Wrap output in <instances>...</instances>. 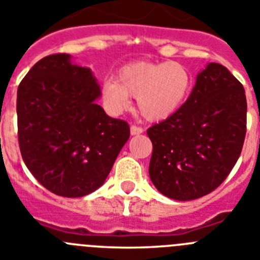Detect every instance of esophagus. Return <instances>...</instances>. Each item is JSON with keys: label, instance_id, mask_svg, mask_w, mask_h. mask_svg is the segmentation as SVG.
<instances>
[{"label": "esophagus", "instance_id": "1", "mask_svg": "<svg viewBox=\"0 0 260 260\" xmlns=\"http://www.w3.org/2000/svg\"><path fill=\"white\" fill-rule=\"evenodd\" d=\"M131 131V136H139L141 135V133H144V129H142L141 127H136V125H132V127L129 128Z\"/></svg>", "mask_w": 260, "mask_h": 260}]
</instances>
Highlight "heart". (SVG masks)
I'll use <instances>...</instances> for the list:
<instances>
[{"instance_id": "1", "label": "heart", "mask_w": 260, "mask_h": 260, "mask_svg": "<svg viewBox=\"0 0 260 260\" xmlns=\"http://www.w3.org/2000/svg\"><path fill=\"white\" fill-rule=\"evenodd\" d=\"M191 86V72L182 63L135 62L121 67L115 80L104 81L101 98L109 113L120 114L135 97L147 121H162L182 106Z\"/></svg>"}]
</instances>
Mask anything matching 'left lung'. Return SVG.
Listing matches in <instances>:
<instances>
[{"instance_id": "8db88e82", "label": "left lung", "mask_w": 260, "mask_h": 260, "mask_svg": "<svg viewBox=\"0 0 260 260\" xmlns=\"http://www.w3.org/2000/svg\"><path fill=\"white\" fill-rule=\"evenodd\" d=\"M246 110L242 84L219 63H207L185 104L147 129L154 186L175 201L197 200L216 189L242 150Z\"/></svg>"}]
</instances>
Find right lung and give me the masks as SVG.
Here are the masks:
<instances>
[{
	"label": "right lung",
	"instance_id": "right-lung-1",
	"mask_svg": "<svg viewBox=\"0 0 260 260\" xmlns=\"http://www.w3.org/2000/svg\"><path fill=\"white\" fill-rule=\"evenodd\" d=\"M101 86L70 54L40 59L18 88V137L37 181L67 198L93 193L109 176L129 139V127L97 101Z\"/></svg>",
	"mask_w": 260,
	"mask_h": 260
}]
</instances>
